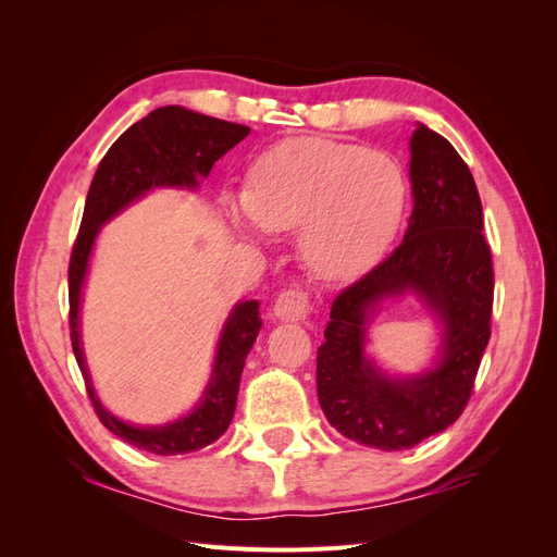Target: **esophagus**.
Masks as SVG:
<instances>
[{
  "label": "esophagus",
  "mask_w": 557,
  "mask_h": 557,
  "mask_svg": "<svg viewBox=\"0 0 557 557\" xmlns=\"http://www.w3.org/2000/svg\"><path fill=\"white\" fill-rule=\"evenodd\" d=\"M311 311L309 295L305 290H283L274 301V315L281 323H301Z\"/></svg>",
  "instance_id": "obj_1"
}]
</instances>
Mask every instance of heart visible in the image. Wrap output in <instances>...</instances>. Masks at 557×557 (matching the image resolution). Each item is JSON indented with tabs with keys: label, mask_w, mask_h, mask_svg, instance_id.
<instances>
[{
	"label": "heart",
	"mask_w": 557,
	"mask_h": 557,
	"mask_svg": "<svg viewBox=\"0 0 557 557\" xmlns=\"http://www.w3.org/2000/svg\"><path fill=\"white\" fill-rule=\"evenodd\" d=\"M225 215L248 237L299 230L311 272L344 281L372 269L393 244L407 178L383 153L332 139H288L252 162L248 190H225Z\"/></svg>",
	"instance_id": "1"
}]
</instances>
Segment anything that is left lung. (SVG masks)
Wrapping results in <instances>:
<instances>
[{"label":"left lung","mask_w":557,"mask_h":557,"mask_svg":"<svg viewBox=\"0 0 557 557\" xmlns=\"http://www.w3.org/2000/svg\"><path fill=\"white\" fill-rule=\"evenodd\" d=\"M413 209L404 242L334 299L318 348V401L330 425L379 450H404L462 413L491 339L493 262L474 176L442 134L416 123L409 139ZM413 294L437 346L413 375L385 370L368 350L385 304Z\"/></svg>","instance_id":"8db88e82"}]
</instances>
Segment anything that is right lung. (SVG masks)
Segmentation results:
<instances>
[{"mask_svg":"<svg viewBox=\"0 0 557 557\" xmlns=\"http://www.w3.org/2000/svg\"><path fill=\"white\" fill-rule=\"evenodd\" d=\"M250 127L218 121L178 104L150 111L139 123L115 139L99 162L90 183L86 211L70 262V327L72 348L88 395L99 420L123 442L156 455H183L213 444L223 436L237 409L239 381L246 356L256 344L262 318L258 299H239L227 313L218 334L209 381L195 407L162 425H134L111 413L97 397L86 350L81 342V305L86 290L90 258L99 232L134 201L153 190L199 188V178L211 174V166L230 148L248 137Z\"/></svg>","mask_w":557,"mask_h":557,"instance_id":"1","label":"right lung"}]
</instances>
